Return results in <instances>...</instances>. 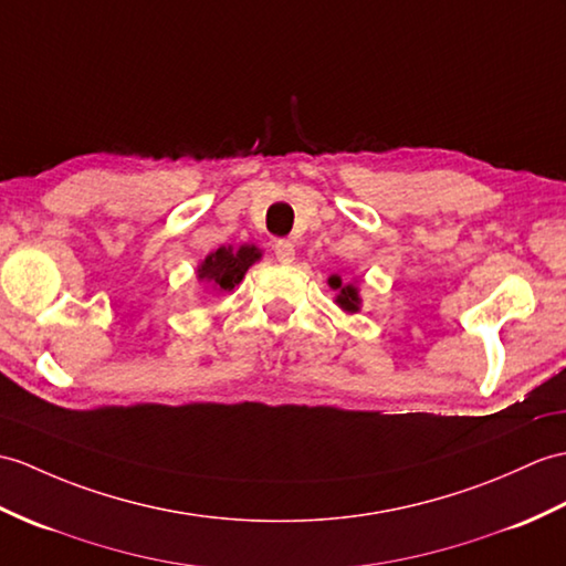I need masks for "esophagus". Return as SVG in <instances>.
<instances>
[{"label": "esophagus", "mask_w": 566, "mask_h": 566, "mask_svg": "<svg viewBox=\"0 0 566 566\" xmlns=\"http://www.w3.org/2000/svg\"><path fill=\"white\" fill-rule=\"evenodd\" d=\"M294 255H296V248L292 241H277L274 243V258H277V262H282V265H289V262H294Z\"/></svg>", "instance_id": "1"}]
</instances>
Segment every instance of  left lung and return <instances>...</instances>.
Segmentation results:
<instances>
[{
    "label": "left lung",
    "mask_w": 566,
    "mask_h": 566,
    "mask_svg": "<svg viewBox=\"0 0 566 566\" xmlns=\"http://www.w3.org/2000/svg\"><path fill=\"white\" fill-rule=\"evenodd\" d=\"M331 286L333 289H337L339 292V296H337V304L343 306L345 311H357L359 308V294H357V286H352V284H343V280L337 277V274H333L331 280Z\"/></svg>",
    "instance_id": "obj_1"
}]
</instances>
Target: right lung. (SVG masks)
<instances>
[{"label": "right lung", "instance_id": "right-lung-1", "mask_svg": "<svg viewBox=\"0 0 566 566\" xmlns=\"http://www.w3.org/2000/svg\"><path fill=\"white\" fill-rule=\"evenodd\" d=\"M260 258L255 245H241L239 251L231 248H219L217 253L207 255V260L197 270V277L202 282H212L219 292H231V289L243 280L248 268Z\"/></svg>", "mask_w": 566, "mask_h": 566}]
</instances>
